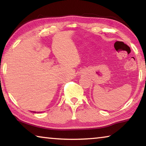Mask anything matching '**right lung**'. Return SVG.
<instances>
[{
	"mask_svg": "<svg viewBox=\"0 0 146 146\" xmlns=\"http://www.w3.org/2000/svg\"><path fill=\"white\" fill-rule=\"evenodd\" d=\"M32 112H33V113H36L35 111H32ZM39 113H40V112H39Z\"/></svg>",
	"mask_w": 146,
	"mask_h": 146,
	"instance_id": "right-lung-1",
	"label": "right lung"
}]
</instances>
